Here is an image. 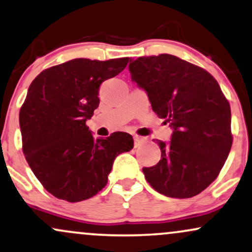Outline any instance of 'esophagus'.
Returning <instances> with one entry per match:
<instances>
[{"mask_svg": "<svg viewBox=\"0 0 252 252\" xmlns=\"http://www.w3.org/2000/svg\"><path fill=\"white\" fill-rule=\"evenodd\" d=\"M145 143H146V139L141 137H134V147H140Z\"/></svg>", "mask_w": 252, "mask_h": 252, "instance_id": "34e87169", "label": "esophagus"}]
</instances>
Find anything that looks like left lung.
<instances>
[{"mask_svg": "<svg viewBox=\"0 0 252 252\" xmlns=\"http://www.w3.org/2000/svg\"><path fill=\"white\" fill-rule=\"evenodd\" d=\"M129 72L153 112L173 128L170 143L158 140L161 159L143 168L145 178L164 196H197L217 178L231 150L229 101L208 70L174 55L140 56Z\"/></svg>", "mask_w": 252, "mask_h": 252, "instance_id": "left-lung-1", "label": "left lung"}]
</instances>
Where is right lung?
<instances>
[{"instance_id": "right-lung-1", "label": "right lung", "mask_w": 252, "mask_h": 252, "mask_svg": "<svg viewBox=\"0 0 252 252\" xmlns=\"http://www.w3.org/2000/svg\"><path fill=\"white\" fill-rule=\"evenodd\" d=\"M128 58L74 59L32 80L20 109L22 151L49 193L70 203L95 196L107 184L115 157L133 149L126 132L93 137L86 120L99 106L105 80L125 69Z\"/></svg>"}]
</instances>
